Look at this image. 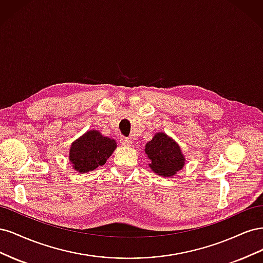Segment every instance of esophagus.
I'll return each mask as SVG.
<instances>
[{"instance_id":"esophagus-1","label":"esophagus","mask_w":263,"mask_h":263,"mask_svg":"<svg viewBox=\"0 0 263 263\" xmlns=\"http://www.w3.org/2000/svg\"><path fill=\"white\" fill-rule=\"evenodd\" d=\"M119 144L124 147H129V146H132V140L129 138L122 137L121 139H119Z\"/></svg>"}]
</instances>
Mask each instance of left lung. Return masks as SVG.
<instances>
[{"mask_svg": "<svg viewBox=\"0 0 263 263\" xmlns=\"http://www.w3.org/2000/svg\"><path fill=\"white\" fill-rule=\"evenodd\" d=\"M145 151L151 160V170L161 177H172L184 165L185 159L180 147L164 133H158L148 141Z\"/></svg>", "mask_w": 263, "mask_h": 263, "instance_id": "1", "label": "left lung"}]
</instances>
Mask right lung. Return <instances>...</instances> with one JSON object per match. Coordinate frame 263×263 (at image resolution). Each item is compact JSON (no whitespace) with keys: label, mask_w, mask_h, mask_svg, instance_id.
<instances>
[{"label":"right lung","mask_w":263,"mask_h":263,"mask_svg":"<svg viewBox=\"0 0 263 263\" xmlns=\"http://www.w3.org/2000/svg\"><path fill=\"white\" fill-rule=\"evenodd\" d=\"M116 141L97 130L85 133L70 148L69 159L78 172H89L103 165L113 154Z\"/></svg>","instance_id":"add662e5"}]
</instances>
